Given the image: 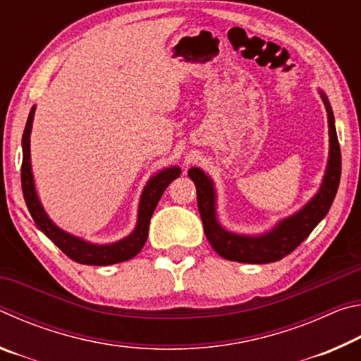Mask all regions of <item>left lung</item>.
Segmentation results:
<instances>
[{
  "label": "left lung",
  "instance_id": "1",
  "mask_svg": "<svg viewBox=\"0 0 361 361\" xmlns=\"http://www.w3.org/2000/svg\"><path fill=\"white\" fill-rule=\"evenodd\" d=\"M326 108L328 116V135L329 151L325 175H323L319 191L307 204L296 213L277 221L272 229L262 234H239L224 228L219 223L216 213V189L215 183L202 169H189V178L194 181L197 189V205L202 218L204 231L213 250L224 259L248 262V264H266L282 259L290 255L299 243L307 239V235L315 229L331 207L334 195L338 192L341 180V149L338 135H336L334 114L328 97L319 90Z\"/></svg>",
  "mask_w": 361,
  "mask_h": 361
}]
</instances>
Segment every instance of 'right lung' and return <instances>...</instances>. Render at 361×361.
<instances>
[{"instance_id": "right-lung-1", "label": "right lung", "mask_w": 361, "mask_h": 361, "mask_svg": "<svg viewBox=\"0 0 361 361\" xmlns=\"http://www.w3.org/2000/svg\"><path fill=\"white\" fill-rule=\"evenodd\" d=\"M35 109V105L30 109L27 126L22 137V191L23 197H25V204L30 210V215H32L38 229L56 243L66 256H70L73 261L81 262V264L109 266L133 258V256L140 253V250L143 248L146 239H148L149 219L156 210L159 199L162 197L164 191H166L170 183L175 178H178L181 169L178 166H172L159 170L156 175H152L148 180L146 186L143 188L142 195H140L137 224L129 235L113 243H92L84 240L82 237L73 235L70 232L59 228L49 218L38 197V192H36L32 172V156H30V135H32Z\"/></svg>"}]
</instances>
